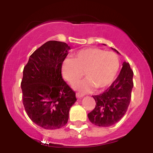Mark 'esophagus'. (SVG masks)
Segmentation results:
<instances>
[{
	"mask_svg": "<svg viewBox=\"0 0 153 153\" xmlns=\"http://www.w3.org/2000/svg\"><path fill=\"white\" fill-rule=\"evenodd\" d=\"M76 97L78 98V99H81L82 97H83V95L79 94V93H76Z\"/></svg>",
	"mask_w": 153,
	"mask_h": 153,
	"instance_id": "34e87169",
	"label": "esophagus"
}]
</instances>
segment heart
Returning a JSON list of instances; mask_svg holds the SVG:
<instances>
[{"label": "heart", "instance_id": "1", "mask_svg": "<svg viewBox=\"0 0 153 153\" xmlns=\"http://www.w3.org/2000/svg\"><path fill=\"white\" fill-rule=\"evenodd\" d=\"M119 68L117 54L97 47L78 51L73 58L65 59L61 66L63 78L71 85L78 82L85 73L86 80L73 85L81 93L91 92L95 88L98 90L106 88L114 80Z\"/></svg>", "mask_w": 153, "mask_h": 153}]
</instances>
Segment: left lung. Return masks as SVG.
Here are the masks:
<instances>
[{
	"instance_id": "1",
	"label": "left lung",
	"mask_w": 153,
	"mask_h": 153,
	"mask_svg": "<svg viewBox=\"0 0 153 153\" xmlns=\"http://www.w3.org/2000/svg\"><path fill=\"white\" fill-rule=\"evenodd\" d=\"M113 50L119 54L117 50ZM122 65L120 73L111 85L103 94L93 96L96 106L88 117L95 125L110 127L118 122L127 112L134 86L133 71L128 62H124Z\"/></svg>"
}]
</instances>
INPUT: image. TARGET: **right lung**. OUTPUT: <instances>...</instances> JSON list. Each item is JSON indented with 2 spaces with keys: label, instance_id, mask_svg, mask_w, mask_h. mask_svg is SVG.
<instances>
[{
  "label": "right lung",
  "instance_id": "add662e5",
  "mask_svg": "<svg viewBox=\"0 0 153 153\" xmlns=\"http://www.w3.org/2000/svg\"><path fill=\"white\" fill-rule=\"evenodd\" d=\"M70 49L62 42H47L31 54L24 68L23 104L31 120L45 129L64 127L77 100L62 77L61 66Z\"/></svg>",
  "mask_w": 153,
  "mask_h": 153
}]
</instances>
